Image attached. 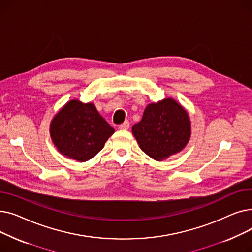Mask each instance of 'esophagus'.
<instances>
[{
  "instance_id": "34e87169",
  "label": "esophagus",
  "mask_w": 252,
  "mask_h": 252,
  "mask_svg": "<svg viewBox=\"0 0 252 252\" xmlns=\"http://www.w3.org/2000/svg\"><path fill=\"white\" fill-rule=\"evenodd\" d=\"M118 128H119V129H128V128H129V123H128V122H125L124 124L119 125Z\"/></svg>"
}]
</instances>
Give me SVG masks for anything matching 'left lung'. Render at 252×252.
Here are the masks:
<instances>
[{
  "label": "left lung",
  "instance_id": "1",
  "mask_svg": "<svg viewBox=\"0 0 252 252\" xmlns=\"http://www.w3.org/2000/svg\"><path fill=\"white\" fill-rule=\"evenodd\" d=\"M131 130L142 151L161 161L186 147L191 137V122L182 105L165 98L147 105L142 121Z\"/></svg>",
  "mask_w": 252,
  "mask_h": 252
}]
</instances>
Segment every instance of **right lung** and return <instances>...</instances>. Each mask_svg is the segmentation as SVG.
I'll return each instance as SVG.
<instances>
[{
	"label": "right lung",
	"instance_id": "right-lung-1",
	"mask_svg": "<svg viewBox=\"0 0 252 252\" xmlns=\"http://www.w3.org/2000/svg\"><path fill=\"white\" fill-rule=\"evenodd\" d=\"M114 128L100 115L93 103L70 100L52 119L50 135L58 151L85 162L104 147Z\"/></svg>",
	"mask_w": 252,
	"mask_h": 252
}]
</instances>
